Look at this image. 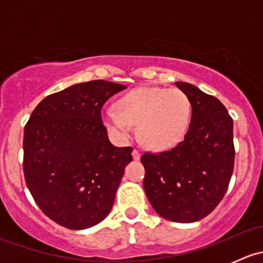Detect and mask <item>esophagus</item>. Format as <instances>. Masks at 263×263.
<instances>
[{
    "label": "esophagus",
    "mask_w": 263,
    "mask_h": 263,
    "mask_svg": "<svg viewBox=\"0 0 263 263\" xmlns=\"http://www.w3.org/2000/svg\"><path fill=\"white\" fill-rule=\"evenodd\" d=\"M132 158H134L135 160H140V158H141V154H140V151L135 148V150L132 151Z\"/></svg>",
    "instance_id": "1"
}]
</instances>
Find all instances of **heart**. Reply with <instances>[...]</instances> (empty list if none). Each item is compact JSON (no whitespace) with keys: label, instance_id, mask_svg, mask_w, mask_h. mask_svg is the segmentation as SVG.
Wrapping results in <instances>:
<instances>
[{"label":"heart","instance_id":"1","mask_svg":"<svg viewBox=\"0 0 263 263\" xmlns=\"http://www.w3.org/2000/svg\"><path fill=\"white\" fill-rule=\"evenodd\" d=\"M191 102L179 89L141 86L117 102V109L107 108L102 121L117 139L127 140L134 124H139V139L145 147L165 151L182 141L191 121Z\"/></svg>","mask_w":263,"mask_h":263}]
</instances>
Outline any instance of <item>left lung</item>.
<instances>
[{
	"mask_svg": "<svg viewBox=\"0 0 263 263\" xmlns=\"http://www.w3.org/2000/svg\"><path fill=\"white\" fill-rule=\"evenodd\" d=\"M192 107L184 139L172 150L145 153L144 190L161 217L195 222L219 205L234 168L233 119L215 97L188 82H176Z\"/></svg>",
	"mask_w": 263,
	"mask_h": 263,
	"instance_id": "obj_1",
	"label": "left lung"
}]
</instances>
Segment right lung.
I'll return each mask as SVG.
<instances>
[{
  "label": "right lung",
  "mask_w": 263,
  "mask_h": 263,
  "mask_svg": "<svg viewBox=\"0 0 263 263\" xmlns=\"http://www.w3.org/2000/svg\"><path fill=\"white\" fill-rule=\"evenodd\" d=\"M124 85L75 84L44 98L24 129V177L36 205L67 229L99 224L112 210L132 147L108 139L103 104Z\"/></svg>",
  "instance_id": "obj_1"
}]
</instances>
